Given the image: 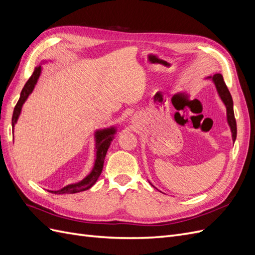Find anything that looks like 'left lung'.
<instances>
[{
  "label": "left lung",
  "instance_id": "left-lung-1",
  "mask_svg": "<svg viewBox=\"0 0 255 255\" xmlns=\"http://www.w3.org/2000/svg\"><path fill=\"white\" fill-rule=\"evenodd\" d=\"M208 79H212L213 82L216 85V88L219 94V97L221 98L222 102L225 103L227 107V117H228V123L231 128V132H232V138L233 141L236 139V134H237V128H236V120L234 116V110H233V100L232 96H231L230 91L227 87V85L223 81V76L220 73H216L213 76H210Z\"/></svg>",
  "mask_w": 255,
  "mask_h": 255
}]
</instances>
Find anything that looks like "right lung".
<instances>
[{
    "label": "right lung",
    "mask_w": 255,
    "mask_h": 255,
    "mask_svg": "<svg viewBox=\"0 0 255 255\" xmlns=\"http://www.w3.org/2000/svg\"><path fill=\"white\" fill-rule=\"evenodd\" d=\"M40 72H41V67L40 66L36 67L33 74L30 75V78L28 79V81L24 85V87H23V89L21 91L19 101L16 104V106H14V110H13L12 119H11L12 128L14 127V123L17 122V120L19 118V115H20L23 103L25 102V100L27 99V97L29 96L30 92L33 91L35 85L37 83V80L40 75ZM115 133H116L115 128H105V129H102V130H97V132H96L97 157H96V161H95V166H94V168H92L91 172L80 183L68 185V186L61 188L59 190L50 191V192H52V194H57V195L76 194V192H81V191L89 189L92 186V185H94L97 182V180L99 179V176L101 175V173H102L104 159H105V156H106V152L110 148V144H111V141L113 140Z\"/></svg>",
    "instance_id": "1"
}]
</instances>
